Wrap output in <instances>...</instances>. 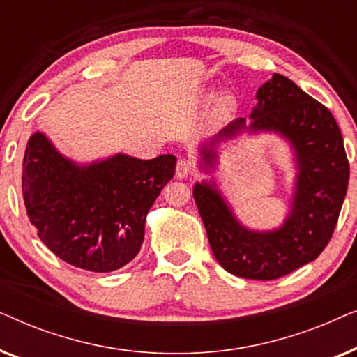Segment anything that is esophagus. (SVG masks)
Instances as JSON below:
<instances>
[{
  "instance_id": "obj_1",
  "label": "esophagus",
  "mask_w": 357,
  "mask_h": 357,
  "mask_svg": "<svg viewBox=\"0 0 357 357\" xmlns=\"http://www.w3.org/2000/svg\"><path fill=\"white\" fill-rule=\"evenodd\" d=\"M190 172H192V162H190L188 159L180 158L177 160V167H175V175H177V178L188 177Z\"/></svg>"
}]
</instances>
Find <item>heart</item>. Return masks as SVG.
I'll list each match as a JSON object with an SVG mask.
<instances>
[{"mask_svg": "<svg viewBox=\"0 0 357 357\" xmlns=\"http://www.w3.org/2000/svg\"><path fill=\"white\" fill-rule=\"evenodd\" d=\"M229 107H231V100L229 99H222L221 104H219V109L221 110H226V109H229Z\"/></svg>", "mask_w": 357, "mask_h": 357, "instance_id": "obj_1", "label": "heart"}]
</instances>
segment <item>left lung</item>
<instances>
[{
  "mask_svg": "<svg viewBox=\"0 0 357 357\" xmlns=\"http://www.w3.org/2000/svg\"><path fill=\"white\" fill-rule=\"evenodd\" d=\"M257 99L248 131H275L294 149L296 188L284 224L270 232L243 227L213 182L195 183L193 198L219 265L234 276L270 281L314 261L328 245L348 190L349 162L331 112L286 76L273 75ZM245 128V119H237L202 146L204 169L216 164L219 141Z\"/></svg>",
  "mask_w": 357,
  "mask_h": 357,
  "instance_id": "obj_1",
  "label": "left lung"
}]
</instances>
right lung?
<instances>
[{"instance_id": "obj_1", "label": "right lung", "mask_w": 357, "mask_h": 357, "mask_svg": "<svg viewBox=\"0 0 357 357\" xmlns=\"http://www.w3.org/2000/svg\"><path fill=\"white\" fill-rule=\"evenodd\" d=\"M175 155L143 160L116 154L79 165L43 133L27 141L22 197L37 236L81 270H120L138 255L148 211L175 174Z\"/></svg>"}]
</instances>
